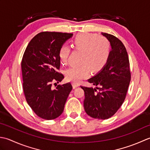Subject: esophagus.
Here are the masks:
<instances>
[{"label":"esophagus","instance_id":"esophagus-1","mask_svg":"<svg viewBox=\"0 0 150 150\" xmlns=\"http://www.w3.org/2000/svg\"><path fill=\"white\" fill-rule=\"evenodd\" d=\"M79 86V84L77 83H72V87L74 88L78 87Z\"/></svg>","mask_w":150,"mask_h":150}]
</instances>
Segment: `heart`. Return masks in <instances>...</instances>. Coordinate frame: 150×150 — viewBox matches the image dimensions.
I'll return each mask as SVG.
<instances>
[{"instance_id":"obj_1","label":"heart","mask_w":150,"mask_h":150,"mask_svg":"<svg viewBox=\"0 0 150 150\" xmlns=\"http://www.w3.org/2000/svg\"><path fill=\"white\" fill-rule=\"evenodd\" d=\"M72 47L82 51L81 63L79 67H72L65 71V77L69 81L78 82L87 77L91 69L93 72H98L104 68L111 56V45L105 38L96 34L81 33L78 34L72 41ZM70 48L63 45L59 48L58 57L63 65L68 62Z\"/></svg>"}]
</instances>
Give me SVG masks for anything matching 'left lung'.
Here are the masks:
<instances>
[{"instance_id":"1","label":"left lung","mask_w":150,"mask_h":150,"mask_svg":"<svg viewBox=\"0 0 150 150\" xmlns=\"http://www.w3.org/2000/svg\"><path fill=\"white\" fill-rule=\"evenodd\" d=\"M102 35L111 43V56L104 68L88 79L89 83L100 87H80L85 93L83 106L86 113L92 118L105 120L114 115L123 103L131 72L127 50L122 41L109 33Z\"/></svg>"}]
</instances>
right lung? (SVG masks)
<instances>
[{
    "label": "right lung",
    "mask_w": 150,
    "mask_h": 150,
    "mask_svg": "<svg viewBox=\"0 0 150 150\" xmlns=\"http://www.w3.org/2000/svg\"><path fill=\"white\" fill-rule=\"evenodd\" d=\"M72 33L41 32L33 38L24 52L22 62L23 91L26 102L35 113L45 120H53L62 114L72 89L70 83L52 87V82L62 81L58 57L59 48Z\"/></svg>",
    "instance_id": "add662e5"
}]
</instances>
